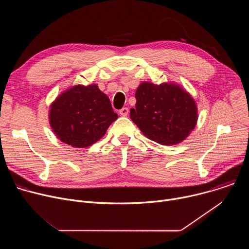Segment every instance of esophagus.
Returning <instances> with one entry per match:
<instances>
[{
    "mask_svg": "<svg viewBox=\"0 0 249 249\" xmlns=\"http://www.w3.org/2000/svg\"><path fill=\"white\" fill-rule=\"evenodd\" d=\"M119 113H120V115H122V116H127L128 113H129V109H128L127 107H123L122 109H120Z\"/></svg>",
    "mask_w": 249,
    "mask_h": 249,
    "instance_id": "1",
    "label": "esophagus"
}]
</instances>
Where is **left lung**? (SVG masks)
<instances>
[{"label": "left lung", "instance_id": "8db88e82", "mask_svg": "<svg viewBox=\"0 0 249 249\" xmlns=\"http://www.w3.org/2000/svg\"><path fill=\"white\" fill-rule=\"evenodd\" d=\"M135 96L136 108H131L130 117L141 132L156 143L177 145L196 127V101L180 85L143 82Z\"/></svg>", "mask_w": 249, "mask_h": 249}]
</instances>
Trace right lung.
I'll return each instance as SVG.
<instances>
[{
  "label": "right lung",
  "instance_id": "obj_1",
  "mask_svg": "<svg viewBox=\"0 0 249 249\" xmlns=\"http://www.w3.org/2000/svg\"><path fill=\"white\" fill-rule=\"evenodd\" d=\"M48 118L61 142L74 148H87L105 135L118 115L108 96L91 84L64 90L50 104Z\"/></svg>",
  "mask_w": 249,
  "mask_h": 249
}]
</instances>
